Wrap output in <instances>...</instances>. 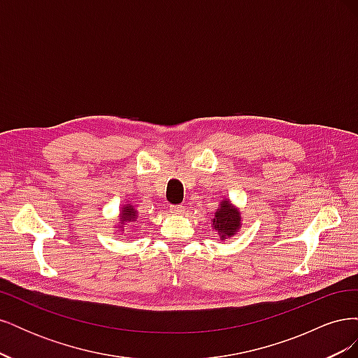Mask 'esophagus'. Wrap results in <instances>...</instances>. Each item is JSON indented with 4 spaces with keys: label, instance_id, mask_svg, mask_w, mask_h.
I'll use <instances>...</instances> for the list:
<instances>
[{
    "label": "esophagus",
    "instance_id": "esophagus-1",
    "mask_svg": "<svg viewBox=\"0 0 358 358\" xmlns=\"http://www.w3.org/2000/svg\"><path fill=\"white\" fill-rule=\"evenodd\" d=\"M183 206H180V204H176V206H170V212L173 213V215H182L183 213Z\"/></svg>",
    "mask_w": 358,
    "mask_h": 358
}]
</instances>
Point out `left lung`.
<instances>
[{
	"instance_id": "obj_1",
	"label": "left lung",
	"mask_w": 358,
	"mask_h": 358,
	"mask_svg": "<svg viewBox=\"0 0 358 358\" xmlns=\"http://www.w3.org/2000/svg\"><path fill=\"white\" fill-rule=\"evenodd\" d=\"M210 224L213 230L218 233L220 239H231L233 236L241 231L242 227V213L241 209L233 204L229 199H222L220 201V208L210 216Z\"/></svg>"
}]
</instances>
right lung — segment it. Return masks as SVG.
Wrapping results in <instances>:
<instances>
[{
  "mask_svg": "<svg viewBox=\"0 0 358 358\" xmlns=\"http://www.w3.org/2000/svg\"><path fill=\"white\" fill-rule=\"evenodd\" d=\"M137 216H138V213L131 203H125L124 206H121V210H119V215H117L119 222L116 225V229H117L116 231L122 234L125 231V227L133 224L137 220Z\"/></svg>",
  "mask_w": 358,
  "mask_h": 358,
  "instance_id": "add662e5",
  "label": "right lung"
}]
</instances>
